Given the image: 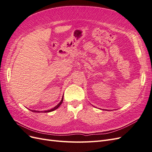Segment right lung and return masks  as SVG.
Instances as JSON below:
<instances>
[{
    "mask_svg": "<svg viewBox=\"0 0 152 152\" xmlns=\"http://www.w3.org/2000/svg\"><path fill=\"white\" fill-rule=\"evenodd\" d=\"M63 98H62V99H61V101L60 102V103H59V104H58L56 107H55L54 108H52V109H50V110H47V111H44V112H44V113H47V112H52V111H54V110H55L56 109H57L59 106L61 105V104L62 103V102H63ZM31 111H32L33 112H36V113H39V112H40L39 111H36V110H31Z\"/></svg>",
    "mask_w": 152,
    "mask_h": 152,
    "instance_id": "add662e5",
    "label": "right lung"
}]
</instances>
